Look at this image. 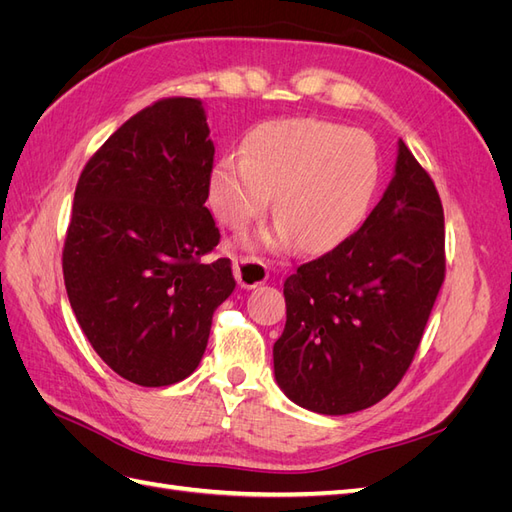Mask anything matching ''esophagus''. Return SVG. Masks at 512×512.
Segmentation results:
<instances>
[{
	"label": "esophagus",
	"instance_id": "obj_1",
	"mask_svg": "<svg viewBox=\"0 0 512 512\" xmlns=\"http://www.w3.org/2000/svg\"><path fill=\"white\" fill-rule=\"evenodd\" d=\"M232 271H235V280L241 288H256L269 280L267 267L256 258L235 256L232 258Z\"/></svg>",
	"mask_w": 512,
	"mask_h": 512
}]
</instances>
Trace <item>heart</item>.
Instances as JSON below:
<instances>
[{
  "label": "heart",
  "mask_w": 512,
  "mask_h": 512,
  "mask_svg": "<svg viewBox=\"0 0 512 512\" xmlns=\"http://www.w3.org/2000/svg\"><path fill=\"white\" fill-rule=\"evenodd\" d=\"M380 160L361 130L316 117L258 123L241 156H222L209 173V205L228 228L267 209L280 215L256 241L284 250L299 239L307 252H327L359 228L376 196Z\"/></svg>",
  "instance_id": "b5f03b06"
}]
</instances>
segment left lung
Returning <instances> with one entry per match:
<instances>
[{
  "label": "left lung",
  "instance_id": "left-lung-1",
  "mask_svg": "<svg viewBox=\"0 0 512 512\" xmlns=\"http://www.w3.org/2000/svg\"><path fill=\"white\" fill-rule=\"evenodd\" d=\"M444 269L438 190L399 141L393 179L363 226L284 282L273 369L286 397L329 416L378 404L414 359Z\"/></svg>",
  "mask_w": 512,
  "mask_h": 512
}]
</instances>
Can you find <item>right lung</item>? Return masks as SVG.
I'll return each mask as SVG.
<instances>
[{
    "label": "right lung",
    "instance_id": "add662e5",
    "mask_svg": "<svg viewBox=\"0 0 512 512\" xmlns=\"http://www.w3.org/2000/svg\"><path fill=\"white\" fill-rule=\"evenodd\" d=\"M213 153L203 102L166 98L123 123L76 183L68 299L100 359L134 384L188 378L237 286L228 258L203 260L220 243L205 207Z\"/></svg>",
    "mask_w": 512,
    "mask_h": 512
}]
</instances>
